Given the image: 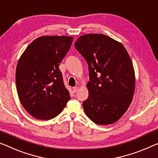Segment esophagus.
I'll return each instance as SVG.
<instances>
[{
  "mask_svg": "<svg viewBox=\"0 0 158 158\" xmlns=\"http://www.w3.org/2000/svg\"><path fill=\"white\" fill-rule=\"evenodd\" d=\"M73 93H77V92L78 91V87H73Z\"/></svg>",
  "mask_w": 158,
  "mask_h": 158,
  "instance_id": "1",
  "label": "esophagus"
}]
</instances>
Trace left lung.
Segmentation results:
<instances>
[{
    "label": "left lung",
    "mask_w": 158,
    "mask_h": 158,
    "mask_svg": "<svg viewBox=\"0 0 158 158\" xmlns=\"http://www.w3.org/2000/svg\"><path fill=\"white\" fill-rule=\"evenodd\" d=\"M75 47L89 66L85 113L97 124L116 122L129 107L135 91V71L127 51L102 34L82 35Z\"/></svg>",
    "instance_id": "8db88e82"
}]
</instances>
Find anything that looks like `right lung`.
Listing matches in <instances>:
<instances>
[{
    "mask_svg": "<svg viewBox=\"0 0 158 158\" xmlns=\"http://www.w3.org/2000/svg\"><path fill=\"white\" fill-rule=\"evenodd\" d=\"M73 40L67 36H42L21 55L15 72L17 92L22 105L33 117L52 119L71 99L59 66Z\"/></svg>",
    "mask_w": 158,
    "mask_h": 158,
    "instance_id": "add662e5",
    "label": "right lung"
}]
</instances>
